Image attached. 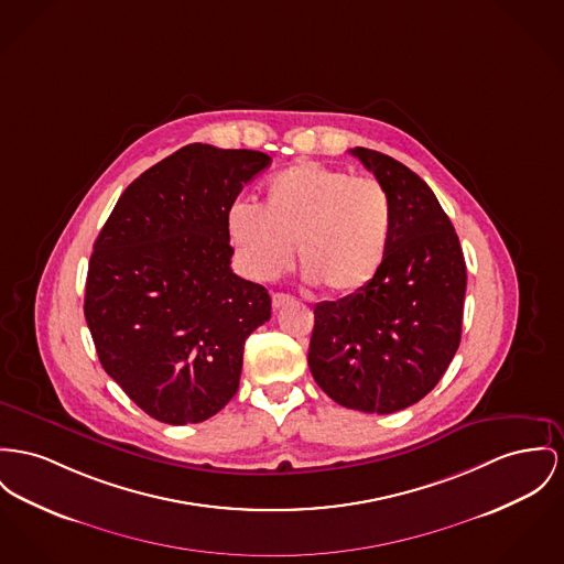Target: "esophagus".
I'll return each mask as SVG.
<instances>
[{
	"instance_id": "obj_1",
	"label": "esophagus",
	"mask_w": 564,
	"mask_h": 564,
	"mask_svg": "<svg viewBox=\"0 0 564 564\" xmlns=\"http://www.w3.org/2000/svg\"><path fill=\"white\" fill-rule=\"evenodd\" d=\"M291 301H293L291 295H284V293H273V297H271V305H273V310H280V307L289 305Z\"/></svg>"
}]
</instances>
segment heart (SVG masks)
Instances as JSON below:
<instances>
[{
  "label": "heart",
  "mask_w": 564,
  "mask_h": 564,
  "mask_svg": "<svg viewBox=\"0 0 564 564\" xmlns=\"http://www.w3.org/2000/svg\"><path fill=\"white\" fill-rule=\"evenodd\" d=\"M226 226L252 278L284 273L297 243L301 271L310 280L332 295H352L387 259L393 205L378 180L300 162L267 182L261 207L237 200Z\"/></svg>",
  "instance_id": "obj_1"
}]
</instances>
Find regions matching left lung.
<instances>
[{"instance_id": "left-lung-1", "label": "left lung", "mask_w": 564, "mask_h": 564, "mask_svg": "<svg viewBox=\"0 0 564 564\" xmlns=\"http://www.w3.org/2000/svg\"><path fill=\"white\" fill-rule=\"evenodd\" d=\"M393 205L387 259L375 280L314 307L307 364L344 409L389 414L425 398L462 338L466 263L449 216L402 162L355 148Z\"/></svg>"}]
</instances>
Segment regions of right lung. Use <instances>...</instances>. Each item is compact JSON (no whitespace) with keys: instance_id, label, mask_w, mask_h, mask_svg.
Returning a JSON list of instances; mask_svg holds the SVG:
<instances>
[{"instance_id":"obj_1","label":"right lung","mask_w":564,"mask_h":564,"mask_svg":"<svg viewBox=\"0 0 564 564\" xmlns=\"http://www.w3.org/2000/svg\"><path fill=\"white\" fill-rule=\"evenodd\" d=\"M271 164L192 143L119 196L89 259L85 321L105 372L145 413L200 423L239 389L243 344L271 318L261 284L230 269L228 212Z\"/></svg>"}]
</instances>
